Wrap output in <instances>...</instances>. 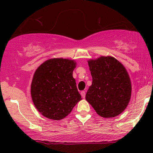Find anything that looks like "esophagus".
I'll use <instances>...</instances> for the list:
<instances>
[{
	"instance_id": "34e87169",
	"label": "esophagus",
	"mask_w": 153,
	"mask_h": 153,
	"mask_svg": "<svg viewBox=\"0 0 153 153\" xmlns=\"http://www.w3.org/2000/svg\"><path fill=\"white\" fill-rule=\"evenodd\" d=\"M80 94H81V96H82V98H85V91H81V93H80Z\"/></svg>"
}]
</instances>
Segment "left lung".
Segmentation results:
<instances>
[{
    "label": "left lung",
    "instance_id": "obj_1",
    "mask_svg": "<svg viewBox=\"0 0 153 153\" xmlns=\"http://www.w3.org/2000/svg\"><path fill=\"white\" fill-rule=\"evenodd\" d=\"M88 66L93 82L85 99L101 117H117L125 109L131 97V82L127 71L112 57L89 60Z\"/></svg>",
    "mask_w": 153,
    "mask_h": 153
}]
</instances>
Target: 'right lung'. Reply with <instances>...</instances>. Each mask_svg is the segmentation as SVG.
<instances>
[{"mask_svg":"<svg viewBox=\"0 0 153 153\" xmlns=\"http://www.w3.org/2000/svg\"><path fill=\"white\" fill-rule=\"evenodd\" d=\"M75 68L73 60L54 58L36 69L31 82V98L37 110L47 118H65L82 99L73 77Z\"/></svg>","mask_w":153,"mask_h":153,"instance_id":"1","label":"right lung"}]
</instances>
